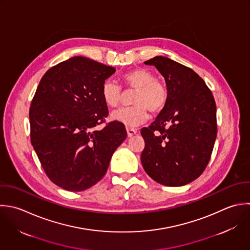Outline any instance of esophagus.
Here are the masks:
<instances>
[{
  "instance_id": "obj_1",
  "label": "esophagus",
  "mask_w": 250,
  "mask_h": 250,
  "mask_svg": "<svg viewBox=\"0 0 250 250\" xmlns=\"http://www.w3.org/2000/svg\"><path fill=\"white\" fill-rule=\"evenodd\" d=\"M126 132H127V136H128V137H131V136H133L134 134H136L137 130L134 129V128H131V127H126Z\"/></svg>"
}]
</instances>
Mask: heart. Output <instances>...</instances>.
<instances>
[{"instance_id":"obj_1","label":"heart","mask_w":250,"mask_h":250,"mask_svg":"<svg viewBox=\"0 0 250 250\" xmlns=\"http://www.w3.org/2000/svg\"><path fill=\"white\" fill-rule=\"evenodd\" d=\"M123 85L126 89L136 90L131 107H124L112 114V118L127 126H137L145 123L152 113H160L167 105L168 91L164 83L156 79L155 74L143 68L125 72L122 76ZM101 94L109 107H118L123 98L120 84L113 80H106L102 84Z\"/></svg>"}]
</instances>
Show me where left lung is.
Wrapping results in <instances>:
<instances>
[{"instance_id":"1","label":"left lung","mask_w":250,"mask_h":250,"mask_svg":"<svg viewBox=\"0 0 250 250\" xmlns=\"http://www.w3.org/2000/svg\"><path fill=\"white\" fill-rule=\"evenodd\" d=\"M144 63L164 76L168 99L156 121L140 131L145 141L141 163L156 182L183 186L197 179L210 160L217 135L215 100L191 68L165 56Z\"/></svg>"}]
</instances>
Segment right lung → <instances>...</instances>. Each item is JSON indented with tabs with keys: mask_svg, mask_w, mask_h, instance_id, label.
I'll list each match as a JSON object with an SVG mask.
<instances>
[{
	"mask_svg": "<svg viewBox=\"0 0 250 250\" xmlns=\"http://www.w3.org/2000/svg\"><path fill=\"white\" fill-rule=\"evenodd\" d=\"M116 69L75 56L48 69L30 110L31 143L51 182L80 192L105 175L112 155L126 138L124 124L105 123L108 107L101 89Z\"/></svg>",
	"mask_w": 250,
	"mask_h": 250,
	"instance_id": "right-lung-1",
	"label": "right lung"
}]
</instances>
